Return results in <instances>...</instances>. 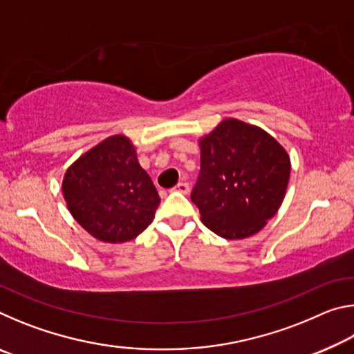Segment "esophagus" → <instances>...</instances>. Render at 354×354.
<instances>
[{
    "instance_id": "34e87169",
    "label": "esophagus",
    "mask_w": 354,
    "mask_h": 354,
    "mask_svg": "<svg viewBox=\"0 0 354 354\" xmlns=\"http://www.w3.org/2000/svg\"><path fill=\"white\" fill-rule=\"evenodd\" d=\"M175 192H179V194H189L190 190V185L187 183H178L175 185V189H173Z\"/></svg>"
}]
</instances>
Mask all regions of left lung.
Wrapping results in <instances>:
<instances>
[{
  "instance_id": "1",
  "label": "left lung",
  "mask_w": 354,
  "mask_h": 354,
  "mask_svg": "<svg viewBox=\"0 0 354 354\" xmlns=\"http://www.w3.org/2000/svg\"><path fill=\"white\" fill-rule=\"evenodd\" d=\"M201 170L190 198L215 234L237 241L259 232L278 212L290 158L266 131L226 118L200 140Z\"/></svg>"
}]
</instances>
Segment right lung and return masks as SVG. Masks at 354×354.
Returning <instances> with one entry per match:
<instances>
[{
	"label": "right lung",
	"mask_w": 354,
	"mask_h": 354,
	"mask_svg": "<svg viewBox=\"0 0 354 354\" xmlns=\"http://www.w3.org/2000/svg\"><path fill=\"white\" fill-rule=\"evenodd\" d=\"M62 192L77 223L109 243L133 241L145 231L160 203L124 136L109 137L71 164Z\"/></svg>",
	"instance_id": "1"
}]
</instances>
